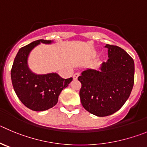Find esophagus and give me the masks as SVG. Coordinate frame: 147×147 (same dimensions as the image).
Masks as SVG:
<instances>
[{
    "label": "esophagus",
    "mask_w": 147,
    "mask_h": 147,
    "mask_svg": "<svg viewBox=\"0 0 147 147\" xmlns=\"http://www.w3.org/2000/svg\"><path fill=\"white\" fill-rule=\"evenodd\" d=\"M79 75H80L79 73H75L74 74V76H73V77H74V79H77L78 77L79 76Z\"/></svg>",
    "instance_id": "34e87169"
}]
</instances>
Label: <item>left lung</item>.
I'll list each match as a JSON object with an SVG mask.
<instances>
[{
    "label": "left lung",
    "mask_w": 147,
    "mask_h": 147,
    "mask_svg": "<svg viewBox=\"0 0 147 147\" xmlns=\"http://www.w3.org/2000/svg\"><path fill=\"white\" fill-rule=\"evenodd\" d=\"M109 59L100 71L87 69L78 80L81 103L91 114L106 117L117 111L128 99L133 84L134 61L123 49L106 44Z\"/></svg>",
    "instance_id": "8db88e82"
}]
</instances>
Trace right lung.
Wrapping results in <instances>:
<instances>
[{"mask_svg":"<svg viewBox=\"0 0 147 147\" xmlns=\"http://www.w3.org/2000/svg\"><path fill=\"white\" fill-rule=\"evenodd\" d=\"M52 41L40 39L22 47L17 52L11 71L14 90L20 101L30 109L41 111L57 104L58 97L68 87L73 78L63 79L56 73L36 74L28 65V55L40 43L51 44Z\"/></svg>","mask_w":147,"mask_h":147,"instance_id":"right-lung-1","label":"right lung"}]
</instances>
